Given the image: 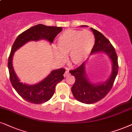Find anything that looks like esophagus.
Here are the masks:
<instances>
[{"instance_id":"obj_1","label":"esophagus","mask_w":132,"mask_h":132,"mask_svg":"<svg viewBox=\"0 0 132 132\" xmlns=\"http://www.w3.org/2000/svg\"><path fill=\"white\" fill-rule=\"evenodd\" d=\"M70 75V73L69 71H66V72H65V73H64V77H66L68 76H69V75Z\"/></svg>"}]
</instances>
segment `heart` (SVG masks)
<instances>
[{
	"mask_svg": "<svg viewBox=\"0 0 132 132\" xmlns=\"http://www.w3.org/2000/svg\"><path fill=\"white\" fill-rule=\"evenodd\" d=\"M95 44V37L90 31L67 29L57 38L55 52L59 60L64 61V55L69 54L70 60L75 65L82 64L90 54Z\"/></svg>",
	"mask_w": 132,
	"mask_h": 132,
	"instance_id": "b5f03b06",
	"label": "heart"
}]
</instances>
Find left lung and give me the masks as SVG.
<instances>
[{
    "label": "left lung",
    "mask_w": 132,
    "mask_h": 132,
    "mask_svg": "<svg viewBox=\"0 0 132 132\" xmlns=\"http://www.w3.org/2000/svg\"><path fill=\"white\" fill-rule=\"evenodd\" d=\"M81 26H87L81 25ZM94 33L95 42L90 55L97 52L106 53L112 63V73L108 80L104 82L93 84L89 80L86 73V61L76 69L70 71L72 75L75 77V81L71 90L74 98L77 101L85 104H93L103 99L112 89L118 72V57L115 48L107 38L101 32L90 28Z\"/></svg>",
    "instance_id": "obj_1"
}]
</instances>
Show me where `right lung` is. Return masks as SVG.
<instances>
[{
	"mask_svg": "<svg viewBox=\"0 0 132 132\" xmlns=\"http://www.w3.org/2000/svg\"><path fill=\"white\" fill-rule=\"evenodd\" d=\"M63 28L48 26L42 24L34 26L23 32L17 37L12 46L8 59V68L11 84L15 91L24 100L32 104H42L50 100L55 92V86L64 78L65 69L63 68L52 71L41 81L33 85L20 82L14 70L13 57L14 52L29 41L46 40L52 43Z\"/></svg>",
	"mask_w": 132,
	"mask_h": 132,
	"instance_id": "right-lung-1",
	"label": "right lung"
}]
</instances>
